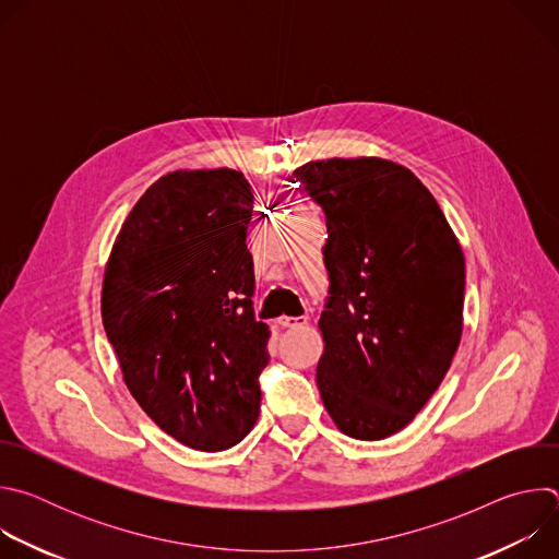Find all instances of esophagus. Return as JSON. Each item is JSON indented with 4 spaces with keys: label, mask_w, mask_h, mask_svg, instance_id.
Returning <instances> with one entry per match:
<instances>
[{
    "label": "esophagus",
    "mask_w": 559,
    "mask_h": 559,
    "mask_svg": "<svg viewBox=\"0 0 559 559\" xmlns=\"http://www.w3.org/2000/svg\"><path fill=\"white\" fill-rule=\"evenodd\" d=\"M278 325L281 328H289V330H296V328H302L307 325V316H281L278 318Z\"/></svg>",
    "instance_id": "esophagus-1"
}]
</instances>
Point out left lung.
<instances>
[{
  "instance_id": "1",
  "label": "left lung",
  "mask_w": 559,
  "mask_h": 559,
  "mask_svg": "<svg viewBox=\"0 0 559 559\" xmlns=\"http://www.w3.org/2000/svg\"><path fill=\"white\" fill-rule=\"evenodd\" d=\"M294 175L330 231L318 391L345 436L389 438L427 405L457 352L462 248L425 183L389 158L334 156Z\"/></svg>"
}]
</instances>
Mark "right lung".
Wrapping results in <instances>:
<instances>
[{
	"label": "right lung",
	"instance_id": "1",
	"mask_svg": "<svg viewBox=\"0 0 559 559\" xmlns=\"http://www.w3.org/2000/svg\"><path fill=\"white\" fill-rule=\"evenodd\" d=\"M252 203L238 170L168 173L126 216L104 272L102 321L128 391L197 451L234 447L259 418L272 332L252 305Z\"/></svg>",
	"mask_w": 559,
	"mask_h": 559
}]
</instances>
